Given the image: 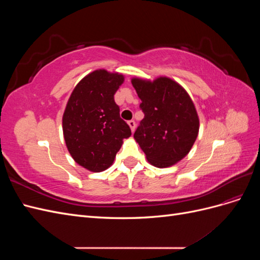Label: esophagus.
Wrapping results in <instances>:
<instances>
[{"label": "esophagus", "mask_w": 260, "mask_h": 260, "mask_svg": "<svg viewBox=\"0 0 260 260\" xmlns=\"http://www.w3.org/2000/svg\"><path fill=\"white\" fill-rule=\"evenodd\" d=\"M128 124H129V127H130V129H131L132 132L136 130V121H135V120H129V121H128Z\"/></svg>", "instance_id": "obj_1"}]
</instances>
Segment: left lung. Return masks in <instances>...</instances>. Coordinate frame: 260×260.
<instances>
[{"mask_svg": "<svg viewBox=\"0 0 260 260\" xmlns=\"http://www.w3.org/2000/svg\"><path fill=\"white\" fill-rule=\"evenodd\" d=\"M144 118L135 132V140L148 162L166 168L179 162L191 151L200 130V119L192 99L175 80L132 78Z\"/></svg>", "mask_w": 260, "mask_h": 260, "instance_id": "obj_1", "label": "left lung"}]
</instances>
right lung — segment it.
<instances>
[{"label": "right lung", "mask_w": 260, "mask_h": 260, "mask_svg": "<svg viewBox=\"0 0 260 260\" xmlns=\"http://www.w3.org/2000/svg\"><path fill=\"white\" fill-rule=\"evenodd\" d=\"M119 73L98 69L81 79L70 94L62 133L74 160L93 172L111 167L123 139L131 136L114 95L123 83Z\"/></svg>", "instance_id": "right-lung-1"}]
</instances>
